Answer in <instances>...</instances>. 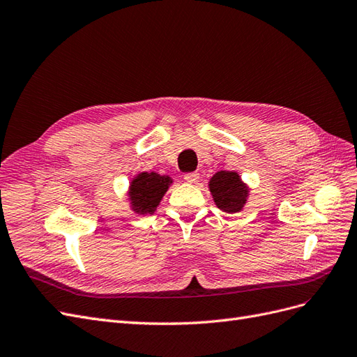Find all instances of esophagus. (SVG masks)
<instances>
[{"instance_id":"esophagus-1","label":"esophagus","mask_w":357,"mask_h":357,"mask_svg":"<svg viewBox=\"0 0 357 357\" xmlns=\"http://www.w3.org/2000/svg\"><path fill=\"white\" fill-rule=\"evenodd\" d=\"M183 179H185L188 183H195L200 179V175L197 174V172H190V174L183 175Z\"/></svg>"}]
</instances>
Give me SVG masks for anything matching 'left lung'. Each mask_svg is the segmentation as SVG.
<instances>
[{
    "label": "left lung",
    "mask_w": 357,
    "mask_h": 357,
    "mask_svg": "<svg viewBox=\"0 0 357 357\" xmlns=\"http://www.w3.org/2000/svg\"><path fill=\"white\" fill-rule=\"evenodd\" d=\"M209 191L218 209L227 213L243 211L249 197V185L234 170H221L209 181Z\"/></svg>",
    "instance_id": "left-lung-1"
}]
</instances>
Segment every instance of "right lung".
<instances>
[{"mask_svg":"<svg viewBox=\"0 0 357 357\" xmlns=\"http://www.w3.org/2000/svg\"><path fill=\"white\" fill-rule=\"evenodd\" d=\"M172 183L174 179L169 175H158L155 172L136 174L128 188V200L132 212L136 215L154 213Z\"/></svg>","mask_w":357,"mask_h":357,"instance_id":"right-lung-1","label":"right lung"}]
</instances>
